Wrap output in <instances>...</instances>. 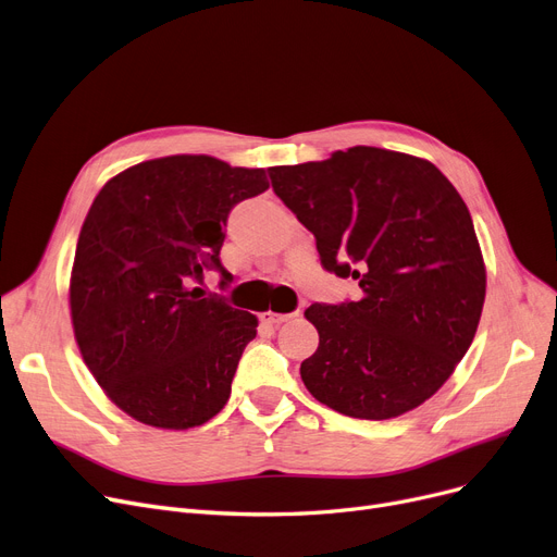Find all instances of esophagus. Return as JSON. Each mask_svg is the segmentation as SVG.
Listing matches in <instances>:
<instances>
[{
  "label": "esophagus",
  "instance_id": "obj_1",
  "mask_svg": "<svg viewBox=\"0 0 557 557\" xmlns=\"http://www.w3.org/2000/svg\"><path fill=\"white\" fill-rule=\"evenodd\" d=\"M293 317H299V310L297 312H272V310L262 312V320L268 324H283V322L293 320Z\"/></svg>",
  "mask_w": 557,
  "mask_h": 557
}]
</instances>
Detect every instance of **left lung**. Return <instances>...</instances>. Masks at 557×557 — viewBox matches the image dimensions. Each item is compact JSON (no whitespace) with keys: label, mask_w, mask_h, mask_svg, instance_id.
I'll return each mask as SVG.
<instances>
[{"label":"left lung","mask_w":557,"mask_h":557,"mask_svg":"<svg viewBox=\"0 0 557 557\" xmlns=\"http://www.w3.org/2000/svg\"><path fill=\"white\" fill-rule=\"evenodd\" d=\"M276 197L314 235L322 268L362 297L312 304L320 347L301 362L317 401L392 419L454 374L481 322L485 262L469 208L433 163L379 147L270 168Z\"/></svg>","instance_id":"obj_1"}]
</instances>
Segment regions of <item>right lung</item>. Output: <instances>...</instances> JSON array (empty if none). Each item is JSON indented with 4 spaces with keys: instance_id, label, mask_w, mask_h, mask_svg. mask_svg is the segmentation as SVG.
Listing matches in <instances>:
<instances>
[{
    "instance_id": "1",
    "label": "right lung",
    "mask_w": 557,
    "mask_h": 557,
    "mask_svg": "<svg viewBox=\"0 0 557 557\" xmlns=\"http://www.w3.org/2000/svg\"><path fill=\"white\" fill-rule=\"evenodd\" d=\"M270 188L264 170L213 156H168L103 185L78 233L70 278L72 326L90 374L128 417L185 431L228 401L256 314L206 297L222 268L235 203Z\"/></svg>"
}]
</instances>
